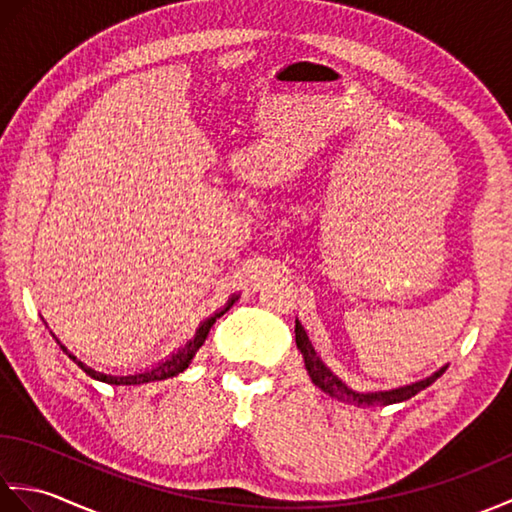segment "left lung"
Listing matches in <instances>:
<instances>
[{"label":"left lung","mask_w":512,"mask_h":512,"mask_svg":"<svg viewBox=\"0 0 512 512\" xmlns=\"http://www.w3.org/2000/svg\"><path fill=\"white\" fill-rule=\"evenodd\" d=\"M295 341H297V350L303 354V363H306L308 369V376L312 378V383L317 385L325 394L336 398V400H343V402H350V405L356 407H376V405H394V402H402V400H409L411 396H416L418 391H422L424 387H429L431 383H436V380L447 372L449 365L440 367L438 372H433L431 376L416 380V383H409V385H402V387H394V389H378V391H356L350 385H345L343 380L336 376L332 369L321 361V356L314 350L306 330H303V325L299 323V319L295 321Z\"/></svg>","instance_id":"1"}]
</instances>
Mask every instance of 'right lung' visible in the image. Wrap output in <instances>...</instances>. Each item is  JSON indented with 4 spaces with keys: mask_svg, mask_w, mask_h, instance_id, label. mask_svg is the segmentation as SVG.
<instances>
[{
    "mask_svg": "<svg viewBox=\"0 0 512 512\" xmlns=\"http://www.w3.org/2000/svg\"><path fill=\"white\" fill-rule=\"evenodd\" d=\"M239 299V295H233L231 299L226 301V306L224 308H220L217 312H213L211 317H206L200 325H198V330H195V334H193V339L187 343V345H182L178 352H173L171 356H167L165 361H160L158 365H154V367H147V369H140V372H136V374H125V376H118V374H103V372H96V369H92V367H88L85 365L83 361H79V358H76L68 347H65L57 336H54V332H50L52 336H54V341L59 343V347L61 350L68 354L72 361L79 365L85 374L88 376H92L94 380H101V383H107V385H143V383H154V380H165V378H171V376H178V374H182L184 369H187L189 365H191V361H193V356H195V352L200 350V347L204 345V341H206V336H209V332H211V328H213V323L222 317L224 312H228L231 310V306L233 303ZM46 323V321H43ZM48 325V323H46Z\"/></svg>",
    "mask_w": 512,
    "mask_h": 512,
    "instance_id": "1",
    "label": "right lung"
}]
</instances>
